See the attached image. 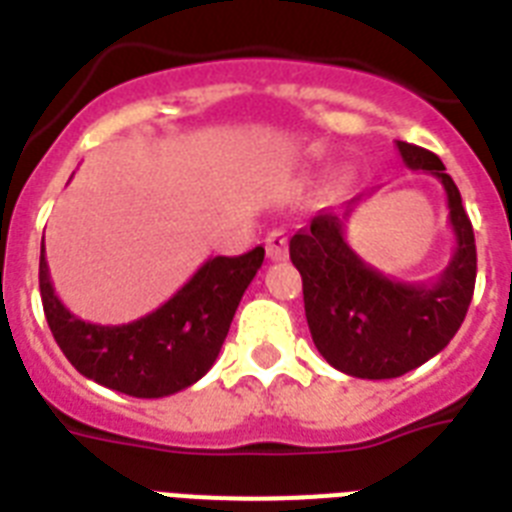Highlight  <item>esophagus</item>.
<instances>
[{"label": "esophagus", "mask_w": 512, "mask_h": 512, "mask_svg": "<svg viewBox=\"0 0 512 512\" xmlns=\"http://www.w3.org/2000/svg\"><path fill=\"white\" fill-rule=\"evenodd\" d=\"M265 249L271 260H284L287 257V233L284 231H271L265 239Z\"/></svg>", "instance_id": "34e87169"}]
</instances>
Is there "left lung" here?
I'll use <instances>...</instances> for the list:
<instances>
[{"label": "left lung", "instance_id": "left-lung-1", "mask_svg": "<svg viewBox=\"0 0 512 512\" xmlns=\"http://www.w3.org/2000/svg\"><path fill=\"white\" fill-rule=\"evenodd\" d=\"M396 146L406 167L436 175L446 191L457 244L438 279L406 284L366 265L345 241L353 207L342 215L321 212L289 239L316 348L335 369L361 380L401 377L441 353L462 327L476 287V236L457 185L436 154L404 140Z\"/></svg>", "mask_w": 512, "mask_h": 512}]
</instances>
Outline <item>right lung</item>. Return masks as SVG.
I'll return each instance as SVG.
<instances>
[{"label":"right lung","mask_w":512,"mask_h":512,"mask_svg":"<svg viewBox=\"0 0 512 512\" xmlns=\"http://www.w3.org/2000/svg\"><path fill=\"white\" fill-rule=\"evenodd\" d=\"M265 249L239 257H209L191 281L143 319L103 327L60 303L50 268L39 257V292L50 332L76 372L103 388L135 398H164L191 388L215 364L233 313L263 265Z\"/></svg>","instance_id":"obj_1"}]
</instances>
